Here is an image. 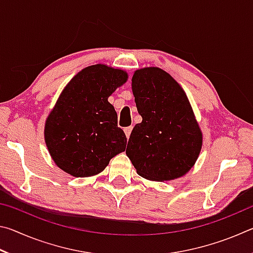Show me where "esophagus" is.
Here are the masks:
<instances>
[{"instance_id":"esophagus-1","label":"esophagus","mask_w":253,"mask_h":253,"mask_svg":"<svg viewBox=\"0 0 253 253\" xmlns=\"http://www.w3.org/2000/svg\"><path fill=\"white\" fill-rule=\"evenodd\" d=\"M131 130H132V126L126 127L125 129H124V131H125V134H126V137H127V138H129V136H130V132H131Z\"/></svg>"}]
</instances>
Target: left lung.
<instances>
[{
	"instance_id": "8db88e82",
	"label": "left lung",
	"mask_w": 253,
	"mask_h": 253,
	"mask_svg": "<svg viewBox=\"0 0 253 253\" xmlns=\"http://www.w3.org/2000/svg\"><path fill=\"white\" fill-rule=\"evenodd\" d=\"M131 90L142 123L136 124L126 155L136 172L149 181H172L193 168L203 135L185 91L157 67L137 69Z\"/></svg>"
}]
</instances>
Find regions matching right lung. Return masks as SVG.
<instances>
[{
	"instance_id": "right-lung-1",
	"label": "right lung",
	"mask_w": 253,
	"mask_h": 253,
	"mask_svg": "<svg viewBox=\"0 0 253 253\" xmlns=\"http://www.w3.org/2000/svg\"><path fill=\"white\" fill-rule=\"evenodd\" d=\"M127 79L125 70L98 63L79 71L63 88L44 125L46 148L63 172L95 176L125 151L126 135L108 98Z\"/></svg>"
}]
</instances>
